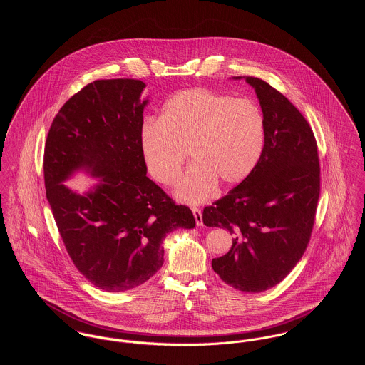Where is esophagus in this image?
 <instances>
[{"label":"esophagus","mask_w":365,"mask_h":365,"mask_svg":"<svg viewBox=\"0 0 365 365\" xmlns=\"http://www.w3.org/2000/svg\"><path fill=\"white\" fill-rule=\"evenodd\" d=\"M192 213H194L197 226H202V225H204V220H202V210L200 208H192Z\"/></svg>","instance_id":"34e87169"}]
</instances>
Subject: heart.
Instances as JSON below:
<instances>
[{"label": "heart", "mask_w": 365, "mask_h": 365, "mask_svg": "<svg viewBox=\"0 0 365 365\" xmlns=\"http://www.w3.org/2000/svg\"><path fill=\"white\" fill-rule=\"evenodd\" d=\"M265 122L259 105L207 88L171 96L160 119L143 122L139 143L150 175L175 184L188 150L194 164L180 180L175 198L201 204L216 185L233 187L256 168L264 149Z\"/></svg>", "instance_id": "obj_1"}]
</instances>
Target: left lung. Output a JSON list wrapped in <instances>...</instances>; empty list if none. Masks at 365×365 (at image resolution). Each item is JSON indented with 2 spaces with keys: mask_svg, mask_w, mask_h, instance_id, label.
Listing matches in <instances>:
<instances>
[{
  "mask_svg": "<svg viewBox=\"0 0 365 365\" xmlns=\"http://www.w3.org/2000/svg\"><path fill=\"white\" fill-rule=\"evenodd\" d=\"M245 80L260 101L264 149L253 173L204 209L202 220L235 235L230 250L212 260L213 271L230 287L257 294L279 284L305 253L320 167L312 129L302 113L265 81Z\"/></svg>",
  "mask_w": 365,
  "mask_h": 365,
  "instance_id": "left-lung-1",
  "label": "left lung"
}]
</instances>
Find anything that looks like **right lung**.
<instances>
[{
    "mask_svg": "<svg viewBox=\"0 0 365 365\" xmlns=\"http://www.w3.org/2000/svg\"><path fill=\"white\" fill-rule=\"evenodd\" d=\"M145 87L132 78L86 86L61 106L45 146L46 198L66 250L106 292L146 282L163 265L165 236L195 227L191 209L175 205L146 177L139 143ZM77 172L98 184L73 192L63 182Z\"/></svg>",
    "mask_w": 365,
    "mask_h": 365,
    "instance_id": "obj_1",
    "label": "right lung"
}]
</instances>
